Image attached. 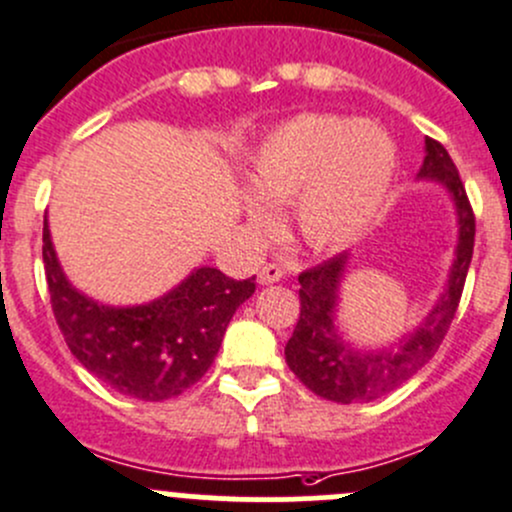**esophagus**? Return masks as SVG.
Here are the masks:
<instances>
[{
	"instance_id": "1",
	"label": "esophagus",
	"mask_w": 512,
	"mask_h": 512,
	"mask_svg": "<svg viewBox=\"0 0 512 512\" xmlns=\"http://www.w3.org/2000/svg\"><path fill=\"white\" fill-rule=\"evenodd\" d=\"M282 277H285V270L280 265H275V262H267V265H262L257 280H260V285H272V282H280Z\"/></svg>"
}]
</instances>
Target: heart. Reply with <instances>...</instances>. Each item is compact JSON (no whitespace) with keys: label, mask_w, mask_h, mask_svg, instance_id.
<instances>
[{"label":"heart","mask_w":512,"mask_h":512,"mask_svg":"<svg viewBox=\"0 0 512 512\" xmlns=\"http://www.w3.org/2000/svg\"><path fill=\"white\" fill-rule=\"evenodd\" d=\"M396 173V146L371 121L297 113L272 128L247 158L242 213L255 230L277 225L272 205L292 203L299 235L317 250L354 242L384 208Z\"/></svg>","instance_id":"heart-1"}]
</instances>
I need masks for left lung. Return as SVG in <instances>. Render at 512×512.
I'll return each instance as SVG.
<instances>
[{
	"label": "left lung",
	"mask_w": 512,
	"mask_h": 512,
	"mask_svg": "<svg viewBox=\"0 0 512 512\" xmlns=\"http://www.w3.org/2000/svg\"><path fill=\"white\" fill-rule=\"evenodd\" d=\"M418 178L443 185L451 195L458 218V245L443 294L414 332L401 337L394 347L376 352L356 349L344 339L337 327V312L349 252L299 275V319L285 347V359L294 376L322 399L337 404H364L394 391L428 364L456 317L471 267L476 218L456 165L446 148L433 138H426V158Z\"/></svg>",
	"instance_id": "left-lung-1"
}]
</instances>
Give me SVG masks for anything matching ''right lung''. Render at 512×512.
<instances>
[{
  "mask_svg": "<svg viewBox=\"0 0 512 512\" xmlns=\"http://www.w3.org/2000/svg\"><path fill=\"white\" fill-rule=\"evenodd\" d=\"M41 252L51 309L71 354L103 384L138 401L173 399L203 379L232 314L255 292V277L232 280L198 267L153 302L108 307L66 280L46 215Z\"/></svg>",
  "mask_w": 512,
  "mask_h": 512,
  "instance_id": "1",
  "label": "right lung"
}]
</instances>
